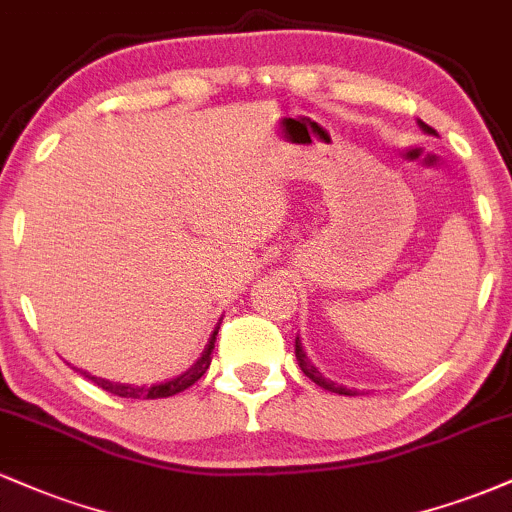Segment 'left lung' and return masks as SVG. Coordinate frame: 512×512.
I'll list each match as a JSON object with an SVG mask.
<instances>
[{
  "label": "left lung",
  "instance_id": "8db88e82",
  "mask_svg": "<svg viewBox=\"0 0 512 512\" xmlns=\"http://www.w3.org/2000/svg\"><path fill=\"white\" fill-rule=\"evenodd\" d=\"M419 127L424 129L426 134H436V129H433V127H428L426 122H421V120H419ZM296 358H298V363H301V370H303V373L308 375V378L313 380L315 385L325 387V390H330V392H337V395H349V397L358 395L356 390H349V387H342V385L332 383V380L322 378V373H320V370H317V368L313 366V363L308 361V356H305V351H303V346H301V339H298V337H296Z\"/></svg>",
  "mask_w": 512,
  "mask_h": 512
}]
</instances>
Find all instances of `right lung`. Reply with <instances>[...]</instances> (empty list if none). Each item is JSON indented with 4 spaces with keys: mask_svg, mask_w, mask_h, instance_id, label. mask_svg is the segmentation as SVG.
Instances as JSON below:
<instances>
[{
    "mask_svg": "<svg viewBox=\"0 0 512 512\" xmlns=\"http://www.w3.org/2000/svg\"><path fill=\"white\" fill-rule=\"evenodd\" d=\"M216 334H219V327H216L214 334H211L207 349H204V354L199 356V361L195 363L192 368H187L185 373L178 375V378L173 380H166V383H158V385H125V383H110V380H103V378H96V375L86 373V370H79L84 378L91 380L93 385H98L101 390L110 392V395H117V397H129V399H161V397H173L178 395V392L187 390L190 385H195L199 378H202L204 373H207L209 363H211V351H214V342H216Z\"/></svg>",
    "mask_w": 512,
    "mask_h": 512,
    "instance_id": "1",
    "label": "right lung"
}]
</instances>
